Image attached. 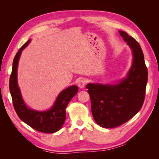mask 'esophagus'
Listing matches in <instances>:
<instances>
[{"mask_svg":"<svg viewBox=\"0 0 159 159\" xmlns=\"http://www.w3.org/2000/svg\"><path fill=\"white\" fill-rule=\"evenodd\" d=\"M78 86L80 88H84L86 84V80L85 79H81L78 82Z\"/></svg>","mask_w":159,"mask_h":159,"instance_id":"34e87169","label":"esophagus"}]
</instances>
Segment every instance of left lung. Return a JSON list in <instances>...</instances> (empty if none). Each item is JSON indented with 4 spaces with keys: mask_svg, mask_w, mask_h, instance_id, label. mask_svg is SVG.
Returning <instances> with one entry per match:
<instances>
[{
    "mask_svg": "<svg viewBox=\"0 0 159 159\" xmlns=\"http://www.w3.org/2000/svg\"><path fill=\"white\" fill-rule=\"evenodd\" d=\"M133 52V61L127 77L117 84H88L93 119L104 128L127 122L141 109L145 97L148 71L141 48L134 38L119 31Z\"/></svg>",
    "mask_w": 159,
    "mask_h": 159,
    "instance_id": "obj_1",
    "label": "left lung"
}]
</instances>
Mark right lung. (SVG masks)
Here are the masks:
<instances>
[{
    "label": "right lung",
    "mask_w": 159,
    "mask_h": 159,
    "mask_svg": "<svg viewBox=\"0 0 159 159\" xmlns=\"http://www.w3.org/2000/svg\"><path fill=\"white\" fill-rule=\"evenodd\" d=\"M30 42L28 40L24 44L13 60L12 73L9 81V89L12 99V103L18 116L23 122L38 131L53 133L61 128L66 120V109L67 105L78 93V88L76 85L61 91L57 96L53 106L45 111H38L28 108L22 98L20 90L17 82V68L18 60L22 50Z\"/></svg>",
    "instance_id": "1"
}]
</instances>
